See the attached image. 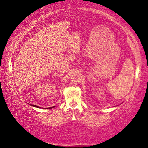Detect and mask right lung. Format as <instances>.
Returning a JSON list of instances; mask_svg holds the SVG:
<instances>
[{
    "instance_id": "right-lung-1",
    "label": "right lung",
    "mask_w": 148,
    "mask_h": 148,
    "mask_svg": "<svg viewBox=\"0 0 148 148\" xmlns=\"http://www.w3.org/2000/svg\"><path fill=\"white\" fill-rule=\"evenodd\" d=\"M31 106H34V107H39L38 106H35V105H32V104H31ZM53 107H49V109H51V108H53Z\"/></svg>"
}]
</instances>
